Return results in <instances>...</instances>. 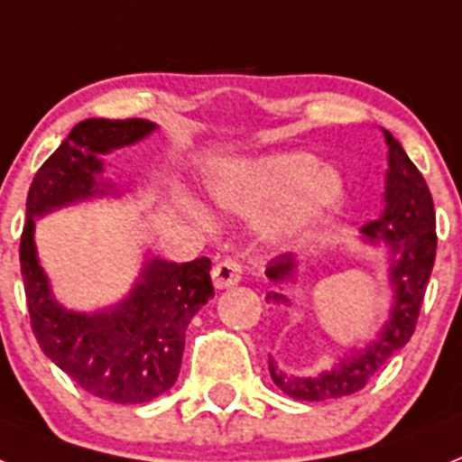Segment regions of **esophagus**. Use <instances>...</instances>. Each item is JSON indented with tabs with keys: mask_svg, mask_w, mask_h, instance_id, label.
Returning a JSON list of instances; mask_svg holds the SVG:
<instances>
[{
	"mask_svg": "<svg viewBox=\"0 0 462 462\" xmlns=\"http://www.w3.org/2000/svg\"><path fill=\"white\" fill-rule=\"evenodd\" d=\"M213 286L216 289H227V286H235L242 279V265H239L237 258H223L220 263H216L213 267Z\"/></svg>",
	"mask_w": 462,
	"mask_h": 462,
	"instance_id": "esophagus-1",
	"label": "esophagus"
}]
</instances>
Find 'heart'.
Masks as SVG:
<instances>
[{
	"instance_id": "b5f03b06",
	"label": "heart",
	"mask_w": 462,
	"mask_h": 462,
	"mask_svg": "<svg viewBox=\"0 0 462 462\" xmlns=\"http://www.w3.org/2000/svg\"><path fill=\"white\" fill-rule=\"evenodd\" d=\"M211 192L220 207L244 216L279 204L270 232L298 235L338 207L345 183L333 169L319 166L315 154L286 152L230 166L213 180ZM189 216L211 225V216L197 204H189Z\"/></svg>"
}]
</instances>
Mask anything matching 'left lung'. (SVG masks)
<instances>
[{
    "label": "left lung",
    "instance_id": "8db88e82",
    "mask_svg": "<svg viewBox=\"0 0 462 462\" xmlns=\"http://www.w3.org/2000/svg\"><path fill=\"white\" fill-rule=\"evenodd\" d=\"M387 143V176H385V208L375 220L362 227L366 242H385L390 249V282H393V310L390 319L381 328L378 338L371 340L364 350H352L333 369L317 375L298 378L277 369L270 356V375L274 385L289 397L300 402H321L359 393L366 383L387 364V359L402 350L416 331L422 298L428 289L437 254L435 204L422 173L411 162L404 147L399 145L390 131H383ZM296 258L282 254L270 261L265 274L270 282L282 284L293 279ZM265 300L289 305L284 293L270 291Z\"/></svg>",
    "mask_w": 462,
    "mask_h": 462
}]
</instances>
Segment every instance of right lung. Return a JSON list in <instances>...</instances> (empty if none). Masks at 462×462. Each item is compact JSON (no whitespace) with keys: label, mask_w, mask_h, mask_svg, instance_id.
<instances>
[{"label":"right lung","mask_w":462,"mask_h":462,"mask_svg":"<svg viewBox=\"0 0 462 462\" xmlns=\"http://www.w3.org/2000/svg\"><path fill=\"white\" fill-rule=\"evenodd\" d=\"M157 129L147 119H84L46 159L27 192L21 274L32 333L44 355L88 394L115 404H143L171 390L180 371L185 328L213 298L211 261L150 258L122 303L77 312L58 303L34 246V218L72 201L103 197V157ZM119 195V192H117Z\"/></svg>","instance_id":"1"}]
</instances>
